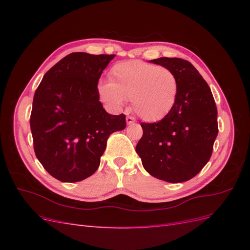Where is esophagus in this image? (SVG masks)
I'll list each match as a JSON object with an SVG mask.
<instances>
[{
  "mask_svg": "<svg viewBox=\"0 0 250 250\" xmlns=\"http://www.w3.org/2000/svg\"><path fill=\"white\" fill-rule=\"evenodd\" d=\"M126 123L128 125H131L134 123V119L132 117H126Z\"/></svg>",
  "mask_w": 250,
  "mask_h": 250,
  "instance_id": "1",
  "label": "esophagus"
}]
</instances>
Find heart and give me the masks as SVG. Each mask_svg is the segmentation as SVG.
I'll return each instance as SVG.
<instances>
[{"instance_id":"b5f03b06","label":"heart","mask_w":250,"mask_h":250,"mask_svg":"<svg viewBox=\"0 0 250 250\" xmlns=\"http://www.w3.org/2000/svg\"><path fill=\"white\" fill-rule=\"evenodd\" d=\"M109 78L110 81L98 84V94L112 109L123 108L127 100L131 99L132 109L141 119L156 122L175 105L178 81L168 67L142 60H127L111 67Z\"/></svg>"}]
</instances>
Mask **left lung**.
<instances>
[{
  "instance_id": "left-lung-1",
  "label": "left lung",
  "mask_w": 250,
  "mask_h": 250,
  "mask_svg": "<svg viewBox=\"0 0 250 250\" xmlns=\"http://www.w3.org/2000/svg\"><path fill=\"white\" fill-rule=\"evenodd\" d=\"M150 62L176 75L178 94L172 110L156 123H141L137 153L143 167L158 179L184 183L209 161L218 134L217 107L208 83L192 63L161 57Z\"/></svg>"
}]
</instances>
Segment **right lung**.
<instances>
[{
	"mask_svg": "<svg viewBox=\"0 0 250 250\" xmlns=\"http://www.w3.org/2000/svg\"><path fill=\"white\" fill-rule=\"evenodd\" d=\"M113 57L71 53L43 75L34 94L30 127L35 154L63 183L93 175L109 135L126 127L123 113H108L98 94V81Z\"/></svg>",
	"mask_w": 250,
	"mask_h": 250,
	"instance_id": "add662e5",
	"label": "right lung"
}]
</instances>
